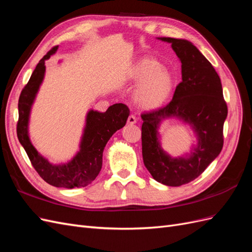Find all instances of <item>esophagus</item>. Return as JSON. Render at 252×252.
Listing matches in <instances>:
<instances>
[{"label":"esophagus","instance_id":"obj_1","mask_svg":"<svg viewBox=\"0 0 252 252\" xmlns=\"http://www.w3.org/2000/svg\"><path fill=\"white\" fill-rule=\"evenodd\" d=\"M127 123H128L129 125H133V124H135V123H136V118H135V116H133V114H130V116L128 117Z\"/></svg>","mask_w":252,"mask_h":252}]
</instances>
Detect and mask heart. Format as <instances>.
I'll list each match as a JSON object with an SVG mask.
<instances>
[{"label":"heart","mask_w":252,"mask_h":252,"mask_svg":"<svg viewBox=\"0 0 252 252\" xmlns=\"http://www.w3.org/2000/svg\"><path fill=\"white\" fill-rule=\"evenodd\" d=\"M128 79L139 85L133 91L134 102L143 109H156L171 94L173 78L157 60L142 58L132 66Z\"/></svg>","instance_id":"1"}]
</instances>
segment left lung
I'll list each match as a JSON object with an SVG mask.
<instances>
[{
  "label": "left lung",
  "mask_w": 252,
  "mask_h": 252,
  "mask_svg": "<svg viewBox=\"0 0 252 252\" xmlns=\"http://www.w3.org/2000/svg\"><path fill=\"white\" fill-rule=\"evenodd\" d=\"M158 39L170 43L180 59L182 82L169 104L141 114L142 155L152 178L164 185L177 187L196 179L220 155L228 109L219 74L201 51L187 40ZM169 117L189 124L197 134V146L184 157L171 158L160 146L158 127Z\"/></svg>",
  "instance_id": "obj_1"
}]
</instances>
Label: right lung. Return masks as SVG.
Returning <instances> with one entry per match:
<instances>
[{
  "label": "right lung",
  "mask_w": 252,
  "mask_h": 252,
  "mask_svg": "<svg viewBox=\"0 0 252 252\" xmlns=\"http://www.w3.org/2000/svg\"><path fill=\"white\" fill-rule=\"evenodd\" d=\"M59 46L53 47L36 65L27 85L23 88L19 98V121L17 134L21 145L40 177L55 187L80 188L89 185L102 169L103 151L112 134L123 128L129 117L125 104H114L105 112L89 110L86 116L80 150L72 159L65 164H51L33 147L28 134L29 116L32 104L45 74V61L56 53Z\"/></svg>",
  "instance_id": "right-lung-1"
}]
</instances>
